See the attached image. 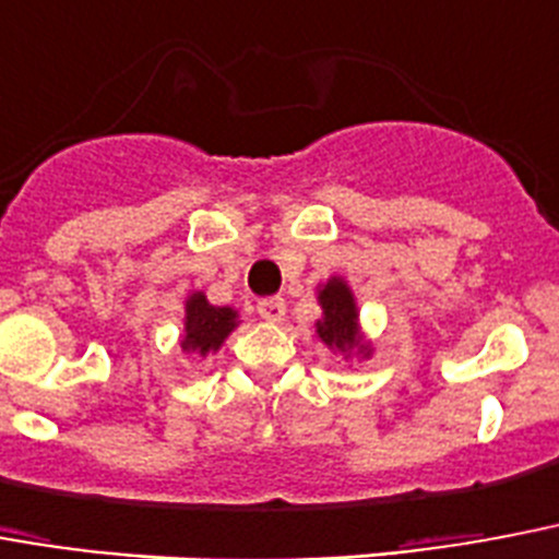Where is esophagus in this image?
Here are the masks:
<instances>
[{"mask_svg": "<svg viewBox=\"0 0 559 559\" xmlns=\"http://www.w3.org/2000/svg\"><path fill=\"white\" fill-rule=\"evenodd\" d=\"M257 311L267 323H280L285 317V300L283 297H265V300L257 302Z\"/></svg>", "mask_w": 559, "mask_h": 559, "instance_id": "1", "label": "esophagus"}]
</instances>
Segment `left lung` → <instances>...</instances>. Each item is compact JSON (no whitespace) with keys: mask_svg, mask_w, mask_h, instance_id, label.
<instances>
[{"mask_svg":"<svg viewBox=\"0 0 559 559\" xmlns=\"http://www.w3.org/2000/svg\"><path fill=\"white\" fill-rule=\"evenodd\" d=\"M320 306H323V320L317 323V334L329 349L352 352L360 349L369 355L364 343H360V329H357V306L352 297L349 285L343 283L341 276H334L320 288Z\"/></svg>","mask_w":559,"mask_h":559,"instance_id":"8db88e82","label":"left lung"}]
</instances>
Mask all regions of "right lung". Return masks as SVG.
<instances>
[{"label": "right lung", "instance_id": "1", "mask_svg": "<svg viewBox=\"0 0 559 559\" xmlns=\"http://www.w3.org/2000/svg\"><path fill=\"white\" fill-rule=\"evenodd\" d=\"M236 329V311L234 308L210 306L207 297L202 292H195L187 300V317H185V341L181 349L195 352V355H207L216 352L225 337Z\"/></svg>", "mask_w": 559, "mask_h": 559}]
</instances>
